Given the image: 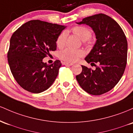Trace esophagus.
I'll return each mask as SVG.
<instances>
[{
  "mask_svg": "<svg viewBox=\"0 0 133 133\" xmlns=\"http://www.w3.org/2000/svg\"><path fill=\"white\" fill-rule=\"evenodd\" d=\"M63 65H68V66H71V65H73V63H68V62H63Z\"/></svg>",
  "mask_w": 133,
  "mask_h": 133,
  "instance_id": "obj_1",
  "label": "esophagus"
}]
</instances>
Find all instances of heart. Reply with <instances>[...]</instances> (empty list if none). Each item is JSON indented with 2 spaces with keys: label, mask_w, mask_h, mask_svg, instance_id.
Instances as JSON below:
<instances>
[{
  "label": "heart",
  "mask_w": 133,
  "mask_h": 133,
  "mask_svg": "<svg viewBox=\"0 0 133 133\" xmlns=\"http://www.w3.org/2000/svg\"><path fill=\"white\" fill-rule=\"evenodd\" d=\"M71 31L74 34L78 36L83 41L84 44L88 45L90 44L89 39L92 36V31L90 28L83 26H75L71 29ZM68 32L66 31H63L56 40L57 46L62 48L66 43ZM84 56V52L81 50H72V49L66 48L62 50L59 53V56L62 60L68 63L76 62L79 58Z\"/></svg>",
  "instance_id": "b5f03b06"
}]
</instances>
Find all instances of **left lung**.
<instances>
[{
	"mask_svg": "<svg viewBox=\"0 0 133 133\" xmlns=\"http://www.w3.org/2000/svg\"><path fill=\"white\" fill-rule=\"evenodd\" d=\"M77 23L91 27L97 41L85 58L96 67L95 70L82 65V71L76 79L87 93L102 95L113 89L124 72L128 55L126 37L118 23L104 14L89 16Z\"/></svg>",
	"mask_w": 133,
	"mask_h": 133,
	"instance_id": "1",
	"label": "left lung"
}]
</instances>
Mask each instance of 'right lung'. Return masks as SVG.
Masks as SVG:
<instances>
[{
	"mask_svg": "<svg viewBox=\"0 0 133 133\" xmlns=\"http://www.w3.org/2000/svg\"><path fill=\"white\" fill-rule=\"evenodd\" d=\"M65 28L32 20L22 24L12 35L7 59L13 77L24 90L41 93L55 82L62 63L56 59L48 65L43 59L56 50V40Z\"/></svg>",
	"mask_w": 133,
	"mask_h": 133,
	"instance_id": "add662e5",
	"label": "right lung"
}]
</instances>
